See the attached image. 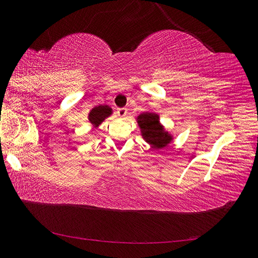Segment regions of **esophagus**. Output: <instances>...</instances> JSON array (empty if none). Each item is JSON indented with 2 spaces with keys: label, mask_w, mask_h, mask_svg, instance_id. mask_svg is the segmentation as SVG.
<instances>
[{
  "label": "esophagus",
  "mask_w": 258,
  "mask_h": 258,
  "mask_svg": "<svg viewBox=\"0 0 258 258\" xmlns=\"http://www.w3.org/2000/svg\"><path fill=\"white\" fill-rule=\"evenodd\" d=\"M126 113H128V110H126L125 107L117 108V115H119L121 119H124L125 115H126Z\"/></svg>",
  "instance_id": "esophagus-1"
}]
</instances>
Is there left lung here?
<instances>
[{
  "label": "left lung",
  "mask_w": 258,
  "mask_h": 258,
  "mask_svg": "<svg viewBox=\"0 0 258 258\" xmlns=\"http://www.w3.org/2000/svg\"><path fill=\"white\" fill-rule=\"evenodd\" d=\"M137 123L141 128L144 141L155 150H161L172 142V135L169 134L161 124L160 115L154 112H144L137 117Z\"/></svg>",
  "instance_id": "left-lung-1"
}]
</instances>
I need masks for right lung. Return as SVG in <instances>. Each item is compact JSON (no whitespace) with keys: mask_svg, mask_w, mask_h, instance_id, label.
<instances>
[{"mask_svg":"<svg viewBox=\"0 0 258 258\" xmlns=\"http://www.w3.org/2000/svg\"><path fill=\"white\" fill-rule=\"evenodd\" d=\"M112 114V108L108 105H98L92 108L88 114V120L94 126H98Z\"/></svg>","mask_w":258,"mask_h":258,"instance_id":"1","label":"right lung"}]
</instances>
